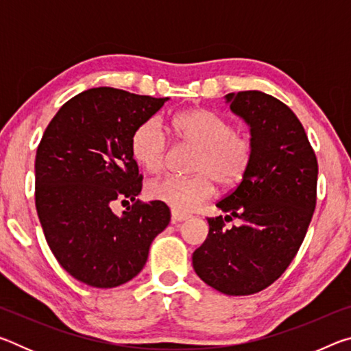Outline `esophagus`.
Wrapping results in <instances>:
<instances>
[{"label": "esophagus", "mask_w": 351, "mask_h": 351, "mask_svg": "<svg viewBox=\"0 0 351 351\" xmlns=\"http://www.w3.org/2000/svg\"><path fill=\"white\" fill-rule=\"evenodd\" d=\"M189 218L190 215H187V213H182L180 210H171V223H181L186 221Z\"/></svg>", "instance_id": "esophagus-1"}]
</instances>
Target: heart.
Here are the masks:
<instances>
[{
    "label": "heart",
    "mask_w": 351,
    "mask_h": 351,
    "mask_svg": "<svg viewBox=\"0 0 351 351\" xmlns=\"http://www.w3.org/2000/svg\"><path fill=\"white\" fill-rule=\"evenodd\" d=\"M170 125L178 144L195 148L190 161L193 175L159 178L148 184V198L173 210L189 212L212 197L215 182L221 190L240 186L254 161L255 142L251 133L235 130L228 119L204 108L178 112ZM169 150L167 136L156 119H148L134 130L132 153L147 171H161Z\"/></svg>",
    "instance_id": "obj_1"
}]
</instances>
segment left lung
I'll return each mask as SVG.
<instances>
[{"label":"left lung","mask_w":351,"mask_h":351,"mask_svg":"<svg viewBox=\"0 0 351 351\" xmlns=\"http://www.w3.org/2000/svg\"><path fill=\"white\" fill-rule=\"evenodd\" d=\"M251 125L255 153L240 186L217 206L229 212L207 218L209 235L193 252V269L228 295H249L280 277L304 241L317 198V159L289 106L261 91L226 96ZM232 216L240 226L226 228Z\"/></svg>","instance_id":"obj_1"}]
</instances>
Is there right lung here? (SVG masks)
<instances>
[{"label": "right lung", "mask_w": 351, "mask_h": 351, "mask_svg": "<svg viewBox=\"0 0 351 351\" xmlns=\"http://www.w3.org/2000/svg\"><path fill=\"white\" fill-rule=\"evenodd\" d=\"M165 100L91 88L58 110L40 141L35 207L54 257L82 283L114 288L132 280L170 223L167 204L136 199L142 175L132 153L134 130ZM127 199L134 204L117 217L112 204Z\"/></svg>", "instance_id": "add662e5"}]
</instances>
